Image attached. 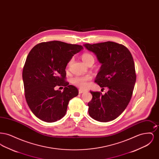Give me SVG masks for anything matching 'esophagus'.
I'll list each match as a JSON object with an SVG mask.
<instances>
[{"mask_svg":"<svg viewBox=\"0 0 159 159\" xmlns=\"http://www.w3.org/2000/svg\"><path fill=\"white\" fill-rule=\"evenodd\" d=\"M84 92V91L81 89H79V93H82Z\"/></svg>","mask_w":159,"mask_h":159,"instance_id":"obj_1","label":"esophagus"}]
</instances>
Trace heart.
<instances>
[{
  "label": "heart",
  "instance_id": "heart-1",
  "mask_svg": "<svg viewBox=\"0 0 159 159\" xmlns=\"http://www.w3.org/2000/svg\"><path fill=\"white\" fill-rule=\"evenodd\" d=\"M82 60L87 65L89 64L91 62H94L93 56L89 52L83 53L82 55ZM72 60L69 61V64L71 63ZM92 77L90 75H86L83 76H76L71 79V82L75 85H76L80 88H85L87 87L88 84V82L91 80Z\"/></svg>",
  "mask_w": 159,
  "mask_h": 159
}]
</instances>
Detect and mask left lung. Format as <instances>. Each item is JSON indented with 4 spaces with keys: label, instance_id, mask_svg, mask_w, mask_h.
I'll use <instances>...</instances> for the list:
<instances>
[{
    "label": "left lung",
    "instance_id": "8db88e82",
    "mask_svg": "<svg viewBox=\"0 0 159 159\" xmlns=\"http://www.w3.org/2000/svg\"><path fill=\"white\" fill-rule=\"evenodd\" d=\"M84 46L102 64L95 82L103 89H108L104 95L91 91L89 114L97 121L113 120L126 109L132 96L136 78L132 55L126 46L113 42Z\"/></svg>",
    "mask_w": 159,
    "mask_h": 159
}]
</instances>
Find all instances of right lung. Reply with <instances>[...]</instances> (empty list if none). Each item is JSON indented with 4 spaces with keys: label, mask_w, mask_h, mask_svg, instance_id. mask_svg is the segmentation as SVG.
Listing matches in <instances>:
<instances>
[{
    "label": "right lung",
    "mask_w": 159,
    "mask_h": 159,
    "mask_svg": "<svg viewBox=\"0 0 159 159\" xmlns=\"http://www.w3.org/2000/svg\"><path fill=\"white\" fill-rule=\"evenodd\" d=\"M83 46L60 41L42 42L27 55L23 70L24 95L31 111L39 119L51 123L66 113L68 102L79 91L66 81V68L72 57ZM57 85L65 87L55 91Z\"/></svg>",
    "instance_id": "right-lung-1"
}]
</instances>
